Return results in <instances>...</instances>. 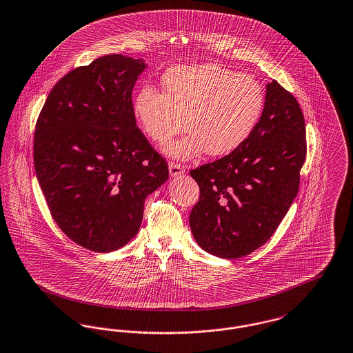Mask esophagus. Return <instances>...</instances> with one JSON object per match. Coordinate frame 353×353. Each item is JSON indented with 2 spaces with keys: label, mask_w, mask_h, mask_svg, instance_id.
Here are the masks:
<instances>
[{
  "label": "esophagus",
  "mask_w": 353,
  "mask_h": 353,
  "mask_svg": "<svg viewBox=\"0 0 353 353\" xmlns=\"http://www.w3.org/2000/svg\"><path fill=\"white\" fill-rule=\"evenodd\" d=\"M184 166L181 165V164H177V163H174V161H170L169 163V173H170V176H180L181 173H184Z\"/></svg>",
  "instance_id": "1"
}]
</instances>
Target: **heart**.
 <instances>
[{
	"label": "heart",
	"instance_id": "heart-1",
	"mask_svg": "<svg viewBox=\"0 0 353 353\" xmlns=\"http://www.w3.org/2000/svg\"><path fill=\"white\" fill-rule=\"evenodd\" d=\"M163 90L140 88L133 113L143 133L159 144L183 132L187 117L189 134L164 148L177 159L205 150L213 157L232 153L248 140L265 104L263 88L253 77L219 63L172 68L163 77Z\"/></svg>",
	"mask_w": 353,
	"mask_h": 353
}]
</instances>
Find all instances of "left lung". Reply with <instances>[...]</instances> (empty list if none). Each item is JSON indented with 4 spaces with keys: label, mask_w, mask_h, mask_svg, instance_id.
<instances>
[{
    "label": "left lung",
    "mask_w": 353,
    "mask_h": 353,
    "mask_svg": "<svg viewBox=\"0 0 353 353\" xmlns=\"http://www.w3.org/2000/svg\"><path fill=\"white\" fill-rule=\"evenodd\" d=\"M305 156L300 105L273 80L248 140L225 157L190 169L200 188L189 216L199 245L217 257L237 259L265 244L299 192Z\"/></svg>",
    "instance_id": "8db88e82"
}]
</instances>
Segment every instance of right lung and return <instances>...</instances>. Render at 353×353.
I'll return each mask as SVG.
<instances>
[{
  "instance_id": "add662e5",
  "label": "right lung",
  "mask_w": 353,
  "mask_h": 353,
  "mask_svg": "<svg viewBox=\"0 0 353 353\" xmlns=\"http://www.w3.org/2000/svg\"><path fill=\"white\" fill-rule=\"evenodd\" d=\"M144 68L106 54L70 70L36 123L33 160L49 212L72 241L93 252L129 243L146 196L169 176L133 113L132 90Z\"/></svg>"
}]
</instances>
